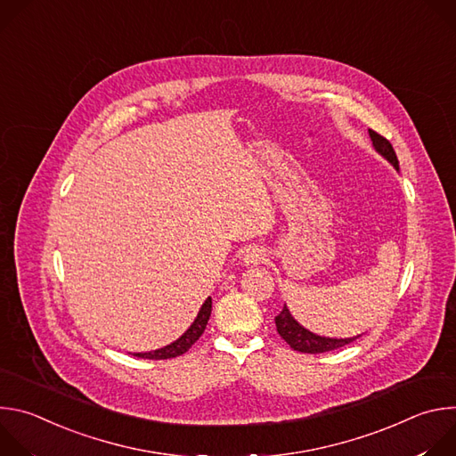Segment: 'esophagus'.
<instances>
[{
	"mask_svg": "<svg viewBox=\"0 0 456 456\" xmlns=\"http://www.w3.org/2000/svg\"><path fill=\"white\" fill-rule=\"evenodd\" d=\"M267 259V252L264 250V248H259V247H252V248H248L245 254H243V264L245 265H259V264H264Z\"/></svg>",
	"mask_w": 456,
	"mask_h": 456,
	"instance_id": "obj_1",
	"label": "esophagus"
}]
</instances>
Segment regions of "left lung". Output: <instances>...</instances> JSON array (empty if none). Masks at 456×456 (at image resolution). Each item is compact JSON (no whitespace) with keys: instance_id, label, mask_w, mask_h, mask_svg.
I'll use <instances>...</instances> for the list:
<instances>
[{"instance_id":"8db88e82","label":"left lung","mask_w":456,"mask_h":456,"mask_svg":"<svg viewBox=\"0 0 456 456\" xmlns=\"http://www.w3.org/2000/svg\"><path fill=\"white\" fill-rule=\"evenodd\" d=\"M368 134H370V139L373 142L375 151L380 153L395 169H399V159L394 151V146L389 144V141L384 139L382 135H379L377 132H373V129H368ZM276 329H278V334L290 345V348H294L296 352H301V354L330 352V350L341 348L345 345H350L352 341H355L359 338L357 336V338H348V339H332V338L315 336V334H312V332H308L306 329L301 327V324L289 312L287 305L276 315Z\"/></svg>"}]
</instances>
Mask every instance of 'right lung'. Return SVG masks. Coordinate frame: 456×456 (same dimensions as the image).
Listing matches in <instances>:
<instances>
[{
	"label": "right lung",
	"instance_id": "obj_1",
	"mask_svg": "<svg viewBox=\"0 0 456 456\" xmlns=\"http://www.w3.org/2000/svg\"><path fill=\"white\" fill-rule=\"evenodd\" d=\"M211 305H213V301H211V297H208L206 303L202 305L197 319L192 321V324L187 329V332L182 338H178L175 343H171L164 348H159L155 352H144V354H134V355L141 357V359H171V357H178V355L185 354L204 334L206 324H208L209 315H211Z\"/></svg>",
	"mask_w": 456,
	"mask_h": 456
}]
</instances>
